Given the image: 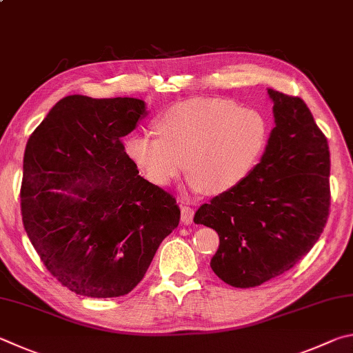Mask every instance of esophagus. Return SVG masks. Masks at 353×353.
Wrapping results in <instances>:
<instances>
[{
  "label": "esophagus",
  "mask_w": 353,
  "mask_h": 353,
  "mask_svg": "<svg viewBox=\"0 0 353 353\" xmlns=\"http://www.w3.org/2000/svg\"><path fill=\"white\" fill-rule=\"evenodd\" d=\"M181 221L184 225H190L194 221V209L190 206L181 208Z\"/></svg>",
  "instance_id": "obj_1"
}]
</instances>
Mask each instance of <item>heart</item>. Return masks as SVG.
I'll return each instance as SVG.
<instances>
[{"instance_id": "1", "label": "heart", "mask_w": 353, "mask_h": 353, "mask_svg": "<svg viewBox=\"0 0 353 353\" xmlns=\"http://www.w3.org/2000/svg\"><path fill=\"white\" fill-rule=\"evenodd\" d=\"M160 134H132L125 152L157 186L186 170L192 184L211 194L228 192L254 169L267 145L268 125L257 110L226 99H189L157 119Z\"/></svg>"}]
</instances>
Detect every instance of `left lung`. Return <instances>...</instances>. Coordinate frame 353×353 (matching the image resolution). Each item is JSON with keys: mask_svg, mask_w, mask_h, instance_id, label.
<instances>
[{"mask_svg": "<svg viewBox=\"0 0 353 353\" xmlns=\"http://www.w3.org/2000/svg\"><path fill=\"white\" fill-rule=\"evenodd\" d=\"M268 94L276 127L261 163L194 217L217 231L211 268L237 288L257 287L293 268L318 242L330 212L325 134L301 97Z\"/></svg>", "mask_w": 353, "mask_h": 353, "instance_id": "obj_1", "label": "left lung"}]
</instances>
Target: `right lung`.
<instances>
[{
	"label": "right lung",
	"mask_w": 353,
	"mask_h": 353,
	"mask_svg": "<svg viewBox=\"0 0 353 353\" xmlns=\"http://www.w3.org/2000/svg\"><path fill=\"white\" fill-rule=\"evenodd\" d=\"M144 114L139 99L66 96L28 139L24 230L46 270L76 294L132 292L180 223L175 196L144 180L123 147Z\"/></svg>",
	"instance_id": "obj_1"
}]
</instances>
